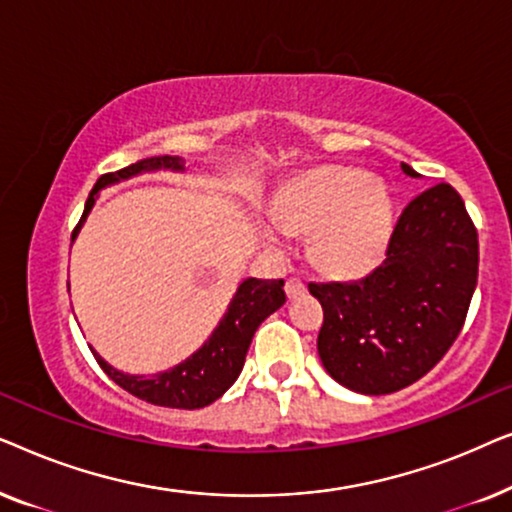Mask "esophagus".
Returning <instances> with one entry per match:
<instances>
[{
    "label": "esophagus",
    "instance_id": "esophagus-1",
    "mask_svg": "<svg viewBox=\"0 0 512 512\" xmlns=\"http://www.w3.org/2000/svg\"><path fill=\"white\" fill-rule=\"evenodd\" d=\"M284 291H286V296H289V300L300 298V296H303V293H305L303 279H300V277H289V279H286Z\"/></svg>",
    "mask_w": 512,
    "mask_h": 512
}]
</instances>
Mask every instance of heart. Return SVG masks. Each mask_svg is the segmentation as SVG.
<instances>
[{"instance_id": "b5f03b06", "label": "heart", "mask_w": 512, "mask_h": 512, "mask_svg": "<svg viewBox=\"0 0 512 512\" xmlns=\"http://www.w3.org/2000/svg\"><path fill=\"white\" fill-rule=\"evenodd\" d=\"M279 228L312 236V258L333 277L354 279L375 268L394 235V200L359 170L319 167L298 177L275 207ZM265 247L279 251L277 230L261 228Z\"/></svg>"}]
</instances>
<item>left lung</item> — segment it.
<instances>
[{
  "instance_id": "obj_1",
  "label": "left lung",
  "mask_w": 512,
  "mask_h": 512,
  "mask_svg": "<svg viewBox=\"0 0 512 512\" xmlns=\"http://www.w3.org/2000/svg\"><path fill=\"white\" fill-rule=\"evenodd\" d=\"M475 284L478 233L459 193L438 184L405 207L380 268L359 282L310 284L324 307L326 373L366 396L417 382L457 340Z\"/></svg>"
}]
</instances>
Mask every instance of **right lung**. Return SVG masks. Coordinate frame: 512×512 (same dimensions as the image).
<instances>
[{
  "instance_id": "obj_1",
  "label": "right lung",
  "mask_w": 512,
  "mask_h": 512,
  "mask_svg": "<svg viewBox=\"0 0 512 512\" xmlns=\"http://www.w3.org/2000/svg\"><path fill=\"white\" fill-rule=\"evenodd\" d=\"M149 172H179L184 174V158L179 156H156V158H144L135 165H128L121 172L104 174L97 181L93 191L88 195L86 209L76 226L72 242L79 235V230L86 223L88 214L93 212L100 191L107 186L121 184V181L142 177ZM69 286V284H67ZM286 303L284 293V279H256L247 277L242 279L237 286L233 300L228 303V310L223 312V317L212 335L188 356V359L179 361L177 366L160 370V373L151 375H130L123 373L111 366L109 361H104L100 354H93L97 363H100L104 373L114 380L118 387L130 391L132 396L142 398L146 403L163 405V408H184L195 410L205 408V405L214 403L216 398H221L226 391L233 387V382L240 377L244 356L249 352L251 338H254L256 328L270 317L272 312H277L279 307Z\"/></svg>"
}]
</instances>
